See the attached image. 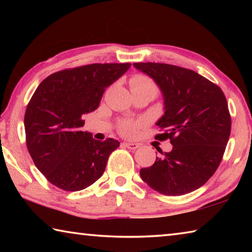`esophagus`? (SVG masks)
<instances>
[{
    "mask_svg": "<svg viewBox=\"0 0 252 252\" xmlns=\"http://www.w3.org/2000/svg\"><path fill=\"white\" fill-rule=\"evenodd\" d=\"M125 146L127 149H130V150H135V149H138L140 147V144L135 142H125Z\"/></svg>",
    "mask_w": 252,
    "mask_h": 252,
    "instance_id": "obj_1",
    "label": "esophagus"
}]
</instances>
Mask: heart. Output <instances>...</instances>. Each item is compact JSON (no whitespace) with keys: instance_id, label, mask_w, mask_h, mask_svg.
Returning a JSON list of instances; mask_svg holds the SVG:
<instances>
[{"instance_id":"heart-1","label":"heart","mask_w":252,"mask_h":252,"mask_svg":"<svg viewBox=\"0 0 252 252\" xmlns=\"http://www.w3.org/2000/svg\"><path fill=\"white\" fill-rule=\"evenodd\" d=\"M135 88H156L150 80L146 76L136 75L131 80V89ZM139 123L134 121H123L120 125V131L125 135H133L138 130Z\"/></svg>"}]
</instances>
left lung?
I'll return each instance as SVG.
<instances>
[{"label":"left lung","mask_w":252,"mask_h":252,"mask_svg":"<svg viewBox=\"0 0 252 252\" xmlns=\"http://www.w3.org/2000/svg\"><path fill=\"white\" fill-rule=\"evenodd\" d=\"M155 81L164 113L156 139H170L172 150L140 170L142 180L165 195H182L202 187L219 167L231 118L221 89L192 70L165 63H133Z\"/></svg>","instance_id":"8db88e82"}]
</instances>
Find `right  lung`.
Here are the masks:
<instances>
[{
	"label": "right lung",
	"instance_id": "obj_1",
	"mask_svg": "<svg viewBox=\"0 0 252 252\" xmlns=\"http://www.w3.org/2000/svg\"><path fill=\"white\" fill-rule=\"evenodd\" d=\"M130 63L89 64L55 72L40 83L24 117L28 150L34 164L55 187L85 189L105 170L114 139L99 141L81 131L84 114L100 104L105 89L121 78Z\"/></svg>",
	"mask_w": 252,
	"mask_h": 252
}]
</instances>
